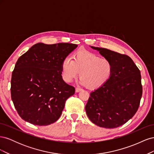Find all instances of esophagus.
I'll use <instances>...</instances> for the list:
<instances>
[{"instance_id": "esophagus-1", "label": "esophagus", "mask_w": 154, "mask_h": 154, "mask_svg": "<svg viewBox=\"0 0 154 154\" xmlns=\"http://www.w3.org/2000/svg\"><path fill=\"white\" fill-rule=\"evenodd\" d=\"M75 91H76V92H80V91H82V88L76 87V89H75Z\"/></svg>"}]
</instances>
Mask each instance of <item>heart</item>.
I'll list each match as a JSON object with an SVG mask.
<instances>
[{
	"instance_id": "b5f03b06",
	"label": "heart",
	"mask_w": 154,
	"mask_h": 154,
	"mask_svg": "<svg viewBox=\"0 0 154 154\" xmlns=\"http://www.w3.org/2000/svg\"><path fill=\"white\" fill-rule=\"evenodd\" d=\"M113 63L108 58L87 51H78L72 60L66 58L62 64V75L63 80L70 83L79 74L80 82L89 89L94 90L103 86L113 73Z\"/></svg>"
}]
</instances>
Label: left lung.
<instances>
[{"mask_svg": "<svg viewBox=\"0 0 154 154\" xmlns=\"http://www.w3.org/2000/svg\"><path fill=\"white\" fill-rule=\"evenodd\" d=\"M113 63L110 80L90 94L85 106L88 118L106 128L120 127L136 113L142 96L139 69L128 56L105 48L91 46Z\"/></svg>", "mask_w": 154, "mask_h": 154, "instance_id": "left-lung-1", "label": "left lung"}]
</instances>
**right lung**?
Segmentation results:
<instances>
[{
  "instance_id": "1",
  "label": "right lung",
  "mask_w": 154,
  "mask_h": 154,
  "mask_svg": "<svg viewBox=\"0 0 154 154\" xmlns=\"http://www.w3.org/2000/svg\"><path fill=\"white\" fill-rule=\"evenodd\" d=\"M78 45L36 44L18 59L11 80V100L22 119L45 126L59 119L75 88L63 81L62 64Z\"/></svg>"
}]
</instances>
